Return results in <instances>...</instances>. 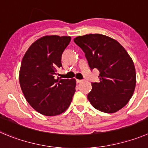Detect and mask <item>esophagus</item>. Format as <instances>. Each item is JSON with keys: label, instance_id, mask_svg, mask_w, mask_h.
Returning <instances> with one entry per match:
<instances>
[{"label": "esophagus", "instance_id": "obj_1", "mask_svg": "<svg viewBox=\"0 0 148 148\" xmlns=\"http://www.w3.org/2000/svg\"><path fill=\"white\" fill-rule=\"evenodd\" d=\"M76 81H77V83H81V82H83L82 79H76Z\"/></svg>", "mask_w": 148, "mask_h": 148}]
</instances>
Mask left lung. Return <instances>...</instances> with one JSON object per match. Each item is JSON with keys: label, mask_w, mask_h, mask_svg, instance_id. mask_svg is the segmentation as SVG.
I'll return each instance as SVG.
<instances>
[{"label": "left lung", "mask_w": 148, "mask_h": 148, "mask_svg": "<svg viewBox=\"0 0 148 148\" xmlns=\"http://www.w3.org/2000/svg\"><path fill=\"white\" fill-rule=\"evenodd\" d=\"M83 50L90 69L99 71V82H92L88 99L94 108L106 113L127 104L136 86L134 62L118 41L102 34H87L74 39Z\"/></svg>", "instance_id": "left-lung-1"}]
</instances>
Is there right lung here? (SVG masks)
<instances>
[{"label":"right lung","mask_w":148,"mask_h":148,"mask_svg":"<svg viewBox=\"0 0 148 148\" xmlns=\"http://www.w3.org/2000/svg\"><path fill=\"white\" fill-rule=\"evenodd\" d=\"M70 41V36L41 37L30 45L22 60L19 74L22 91L29 104L44 115L64 112L75 93V79H55Z\"/></svg>","instance_id":"add662e5"}]
</instances>
